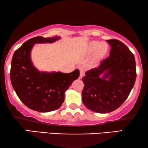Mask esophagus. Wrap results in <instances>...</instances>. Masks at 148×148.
Masks as SVG:
<instances>
[{
	"label": "esophagus",
	"instance_id": "1",
	"mask_svg": "<svg viewBox=\"0 0 148 148\" xmlns=\"http://www.w3.org/2000/svg\"><path fill=\"white\" fill-rule=\"evenodd\" d=\"M79 71H80V76H79V79H82V78L84 76L85 71H84V69H83V68H81L80 69H79Z\"/></svg>",
	"mask_w": 148,
	"mask_h": 148
}]
</instances>
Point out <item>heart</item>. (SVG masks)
<instances>
[{
    "mask_svg": "<svg viewBox=\"0 0 148 148\" xmlns=\"http://www.w3.org/2000/svg\"><path fill=\"white\" fill-rule=\"evenodd\" d=\"M97 49V57L100 58L104 55V54L106 52L107 46L106 44L102 43L100 44L98 41H92L91 42L88 46L89 52L92 53L96 51Z\"/></svg>",
    "mask_w": 148,
    "mask_h": 148,
    "instance_id": "obj_1",
    "label": "heart"
}]
</instances>
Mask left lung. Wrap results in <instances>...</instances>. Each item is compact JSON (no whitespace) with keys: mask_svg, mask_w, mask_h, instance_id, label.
I'll return each instance as SVG.
<instances>
[{"mask_svg":"<svg viewBox=\"0 0 148 148\" xmlns=\"http://www.w3.org/2000/svg\"><path fill=\"white\" fill-rule=\"evenodd\" d=\"M106 41L111 46L110 56L82 77L83 103L98 113L110 112L119 108L128 98L137 76L134 55L128 47L116 39ZM102 73L104 75L100 78Z\"/></svg>","mask_w":148,"mask_h":148,"instance_id":"left-lung-1","label":"left lung"}]
</instances>
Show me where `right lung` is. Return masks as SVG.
<instances>
[{
	"instance_id": "obj_1",
	"label": "right lung",
	"mask_w": 148,
	"mask_h": 148,
	"mask_svg": "<svg viewBox=\"0 0 148 148\" xmlns=\"http://www.w3.org/2000/svg\"><path fill=\"white\" fill-rule=\"evenodd\" d=\"M60 38L37 36L14 52L10 71L12 86L21 102L32 110L41 112L57 110L64 102L65 91L79 77L78 69L69 73H40L32 64L30 52L34 44L52 43Z\"/></svg>"
}]
</instances>
